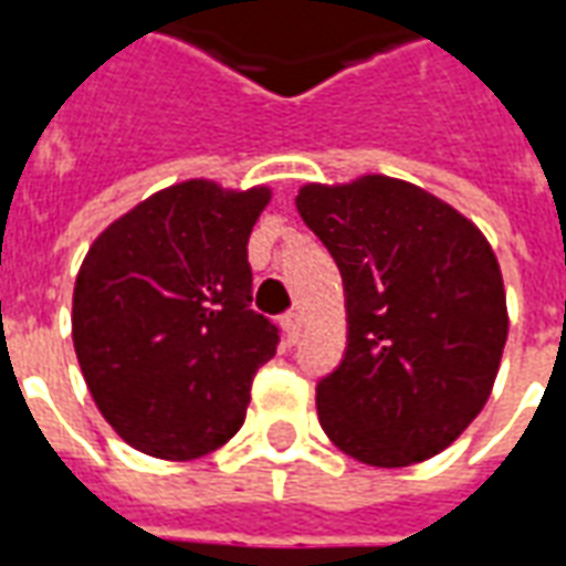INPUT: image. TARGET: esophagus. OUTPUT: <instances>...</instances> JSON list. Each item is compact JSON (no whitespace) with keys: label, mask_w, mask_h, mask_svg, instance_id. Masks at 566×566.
<instances>
[{"label":"esophagus","mask_w":566,"mask_h":566,"mask_svg":"<svg viewBox=\"0 0 566 566\" xmlns=\"http://www.w3.org/2000/svg\"><path fill=\"white\" fill-rule=\"evenodd\" d=\"M282 327H284V333H287V339H291V343H296V339H300V333H303V315H300V312L284 315Z\"/></svg>","instance_id":"obj_1"}]
</instances>
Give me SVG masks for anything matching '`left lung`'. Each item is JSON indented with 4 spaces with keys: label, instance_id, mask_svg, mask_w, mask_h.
<instances>
[{
    "label": "left lung",
    "instance_id": "obj_1",
    "mask_svg": "<svg viewBox=\"0 0 566 566\" xmlns=\"http://www.w3.org/2000/svg\"><path fill=\"white\" fill-rule=\"evenodd\" d=\"M296 211L345 284L348 348L318 381V421L369 467L427 461L491 397L510 333L488 239L421 187L364 175L300 187Z\"/></svg>",
    "mask_w": 566,
    "mask_h": 566
}]
</instances>
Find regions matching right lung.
<instances>
[{
  "mask_svg": "<svg viewBox=\"0 0 566 566\" xmlns=\"http://www.w3.org/2000/svg\"><path fill=\"white\" fill-rule=\"evenodd\" d=\"M270 187L190 178L96 235L72 296V339L117 437L163 461L209 454L245 421L279 327L251 308L248 235Z\"/></svg>",
  "mask_w": 566,
  "mask_h": 566,
  "instance_id": "right-lung-1",
  "label": "right lung"
}]
</instances>
